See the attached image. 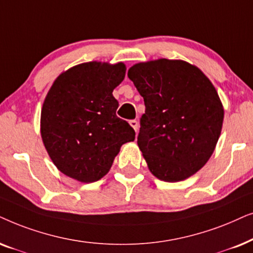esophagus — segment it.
Segmentation results:
<instances>
[{
	"mask_svg": "<svg viewBox=\"0 0 253 253\" xmlns=\"http://www.w3.org/2000/svg\"><path fill=\"white\" fill-rule=\"evenodd\" d=\"M129 125L133 127L135 132H137V129H139V123H137L136 120H130L129 121Z\"/></svg>",
	"mask_w": 253,
	"mask_h": 253,
	"instance_id": "1",
	"label": "esophagus"
}]
</instances>
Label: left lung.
Instances as JSON below:
<instances>
[{"instance_id": "left-lung-1", "label": "left lung", "mask_w": 253, "mask_h": 253, "mask_svg": "<svg viewBox=\"0 0 253 253\" xmlns=\"http://www.w3.org/2000/svg\"><path fill=\"white\" fill-rule=\"evenodd\" d=\"M143 97L137 146L150 172L174 183L198 172L220 137L224 110L210 79L183 60L158 59L127 74Z\"/></svg>"}]
</instances>
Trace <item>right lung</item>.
Wrapping results in <instances>:
<instances>
[{
  "instance_id": "right-lung-1",
  "label": "right lung",
  "mask_w": 253,
  "mask_h": 253,
  "mask_svg": "<svg viewBox=\"0 0 253 253\" xmlns=\"http://www.w3.org/2000/svg\"><path fill=\"white\" fill-rule=\"evenodd\" d=\"M123 62H84L60 74L43 100L40 133L50 160L63 174L93 183L109 172L124 143L135 139L117 117L112 92L123 82Z\"/></svg>"
}]
</instances>
